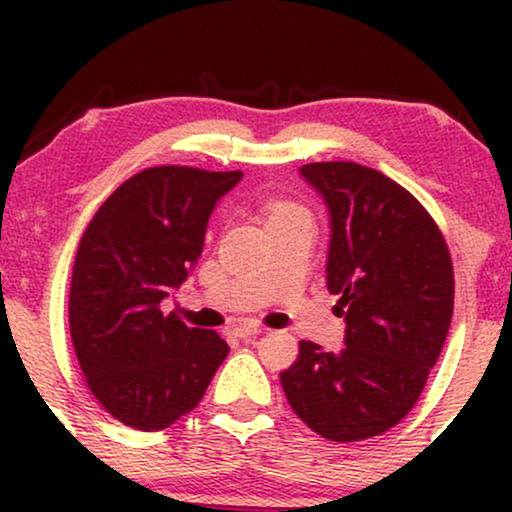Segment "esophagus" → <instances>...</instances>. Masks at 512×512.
I'll use <instances>...</instances> for the list:
<instances>
[{
  "instance_id": "34e87169",
  "label": "esophagus",
  "mask_w": 512,
  "mask_h": 512,
  "mask_svg": "<svg viewBox=\"0 0 512 512\" xmlns=\"http://www.w3.org/2000/svg\"><path fill=\"white\" fill-rule=\"evenodd\" d=\"M233 333H235V338H240V340H251V338H256V335H261L263 331L254 324H240L233 328Z\"/></svg>"
}]
</instances>
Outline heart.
Masks as SVG:
<instances>
[{"mask_svg":"<svg viewBox=\"0 0 512 512\" xmlns=\"http://www.w3.org/2000/svg\"><path fill=\"white\" fill-rule=\"evenodd\" d=\"M296 212H298L296 207L284 205V202H275V205H270L268 223H270V221H277V219H284V216H291V214H296Z\"/></svg>","mask_w":512,"mask_h":512,"instance_id":"b5f03b06","label":"heart"}]
</instances>
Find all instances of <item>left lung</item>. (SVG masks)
<instances>
[{
  "label": "left lung",
  "instance_id": "1",
  "mask_svg": "<svg viewBox=\"0 0 512 512\" xmlns=\"http://www.w3.org/2000/svg\"><path fill=\"white\" fill-rule=\"evenodd\" d=\"M300 177L328 209L326 286L338 293L345 347L300 342L279 373L291 408L319 436H380L412 410L443 352L454 307L447 244L396 181L356 163H310Z\"/></svg>",
  "mask_w": 512,
  "mask_h": 512
}]
</instances>
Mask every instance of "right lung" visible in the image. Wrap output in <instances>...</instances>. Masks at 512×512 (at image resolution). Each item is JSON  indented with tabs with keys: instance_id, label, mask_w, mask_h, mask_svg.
Returning a JSON list of instances; mask_svg holds the SVG:
<instances>
[{
	"instance_id": "obj_1",
	"label": "right lung",
	"mask_w": 512,
	"mask_h": 512,
	"mask_svg": "<svg viewBox=\"0 0 512 512\" xmlns=\"http://www.w3.org/2000/svg\"><path fill=\"white\" fill-rule=\"evenodd\" d=\"M242 172L163 165L142 170L97 209L76 251L69 331L102 408L160 431L202 401L230 347L219 333L163 314L202 254L216 202Z\"/></svg>"
}]
</instances>
